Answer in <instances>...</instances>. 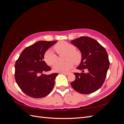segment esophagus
<instances>
[{
  "label": "esophagus",
  "mask_w": 124,
  "mask_h": 124,
  "mask_svg": "<svg viewBox=\"0 0 124 124\" xmlns=\"http://www.w3.org/2000/svg\"><path fill=\"white\" fill-rule=\"evenodd\" d=\"M61 73L65 75H68L70 74V72H61Z\"/></svg>",
  "instance_id": "obj_1"
}]
</instances>
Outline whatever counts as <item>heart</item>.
<instances>
[{
    "instance_id": "b5f03b06",
    "label": "heart",
    "mask_w": 124,
    "mask_h": 124,
    "mask_svg": "<svg viewBox=\"0 0 124 124\" xmlns=\"http://www.w3.org/2000/svg\"><path fill=\"white\" fill-rule=\"evenodd\" d=\"M54 49L59 54L66 53V59L68 60L64 62H56L53 67V70L55 72H67L73 66V61L74 62L77 63L80 61V54L78 52L75 51L76 47L73 45L66 41H62L56 44L54 46ZM44 57L45 61L49 65H53L57 61V55L51 48H49L46 52Z\"/></svg>"
}]
</instances>
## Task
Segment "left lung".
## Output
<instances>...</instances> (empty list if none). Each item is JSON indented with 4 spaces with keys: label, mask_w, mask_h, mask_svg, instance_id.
<instances>
[{
    "label": "left lung",
    "mask_w": 124,
    "mask_h": 124,
    "mask_svg": "<svg viewBox=\"0 0 124 124\" xmlns=\"http://www.w3.org/2000/svg\"><path fill=\"white\" fill-rule=\"evenodd\" d=\"M81 53V61L77 69L84 72L74 73L76 79L71 83L72 88L83 94H89L99 89L106 79L110 62L106 49L96 40L81 37L71 41Z\"/></svg>",
    "instance_id": "8db88e82"
}]
</instances>
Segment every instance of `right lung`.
<instances>
[{"label": "right lung", "mask_w": 124, "mask_h": 124, "mask_svg": "<svg viewBox=\"0 0 124 124\" xmlns=\"http://www.w3.org/2000/svg\"><path fill=\"white\" fill-rule=\"evenodd\" d=\"M57 41H37L25 48L20 54L15 65V78L25 94L35 98H42L53 88L58 73H43L51 70L44 61V56Z\"/></svg>", "instance_id": "add662e5"}]
</instances>
